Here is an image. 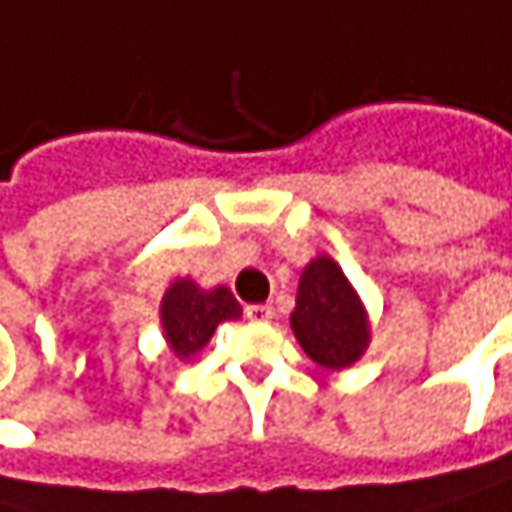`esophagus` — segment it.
<instances>
[{
    "mask_svg": "<svg viewBox=\"0 0 512 512\" xmlns=\"http://www.w3.org/2000/svg\"><path fill=\"white\" fill-rule=\"evenodd\" d=\"M246 316H249L252 322H269L275 313H272L269 304H249V307H246Z\"/></svg>",
    "mask_w": 512,
    "mask_h": 512,
    "instance_id": "obj_1",
    "label": "esophagus"
}]
</instances>
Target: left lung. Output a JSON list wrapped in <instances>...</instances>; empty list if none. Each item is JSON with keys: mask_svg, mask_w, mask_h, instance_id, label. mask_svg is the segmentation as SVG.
<instances>
[{"mask_svg": "<svg viewBox=\"0 0 512 512\" xmlns=\"http://www.w3.org/2000/svg\"><path fill=\"white\" fill-rule=\"evenodd\" d=\"M290 325L304 354L322 369H346L369 346L366 307L346 272L328 255L304 266Z\"/></svg>", "mask_w": 512, "mask_h": 512, "instance_id": "obj_1", "label": "left lung"}]
</instances>
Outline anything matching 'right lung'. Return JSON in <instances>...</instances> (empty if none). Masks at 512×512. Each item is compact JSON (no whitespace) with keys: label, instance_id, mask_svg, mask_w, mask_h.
Segmentation results:
<instances>
[{"label":"right lung","instance_id":"right-lung-1","mask_svg":"<svg viewBox=\"0 0 512 512\" xmlns=\"http://www.w3.org/2000/svg\"><path fill=\"white\" fill-rule=\"evenodd\" d=\"M243 307L228 287L202 290L193 278H178L169 284L161 302L163 337L175 357H193L208 346L213 331L228 322L240 319Z\"/></svg>","mask_w":512,"mask_h":512}]
</instances>
